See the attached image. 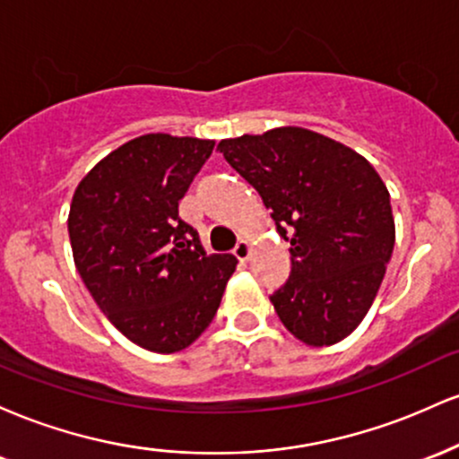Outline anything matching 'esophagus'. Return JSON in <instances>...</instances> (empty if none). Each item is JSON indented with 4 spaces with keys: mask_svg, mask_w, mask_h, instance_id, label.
<instances>
[{
    "mask_svg": "<svg viewBox=\"0 0 459 459\" xmlns=\"http://www.w3.org/2000/svg\"><path fill=\"white\" fill-rule=\"evenodd\" d=\"M233 255H235L237 259H239L241 263H246L247 259H250V244H247L246 239H239V241H237Z\"/></svg>",
    "mask_w": 459,
    "mask_h": 459,
    "instance_id": "34e87169",
    "label": "esophagus"
}]
</instances>
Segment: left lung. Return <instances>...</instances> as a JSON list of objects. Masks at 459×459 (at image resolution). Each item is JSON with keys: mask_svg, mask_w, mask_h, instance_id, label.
<instances>
[{"mask_svg": "<svg viewBox=\"0 0 459 459\" xmlns=\"http://www.w3.org/2000/svg\"><path fill=\"white\" fill-rule=\"evenodd\" d=\"M291 244L289 281L270 299L302 343L334 345L371 308L394 246L391 194L365 157L302 127L218 144Z\"/></svg>", "mask_w": 459, "mask_h": 459, "instance_id": "8db88e82", "label": "left lung"}]
</instances>
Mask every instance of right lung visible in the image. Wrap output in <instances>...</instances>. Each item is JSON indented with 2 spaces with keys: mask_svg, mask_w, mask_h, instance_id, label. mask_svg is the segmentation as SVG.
I'll use <instances>...</instances> for the list:
<instances>
[{
  "mask_svg": "<svg viewBox=\"0 0 459 459\" xmlns=\"http://www.w3.org/2000/svg\"><path fill=\"white\" fill-rule=\"evenodd\" d=\"M215 142L146 134L103 157L73 194V259L97 307L157 354L186 350L207 330L237 259L207 255L178 200Z\"/></svg>",
  "mask_w": 459,
  "mask_h": 459,
  "instance_id": "obj_1",
  "label": "right lung"
}]
</instances>
